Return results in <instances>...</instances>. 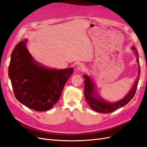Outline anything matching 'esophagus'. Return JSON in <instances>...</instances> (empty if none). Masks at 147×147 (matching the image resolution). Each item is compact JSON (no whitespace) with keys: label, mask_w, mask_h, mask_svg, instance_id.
<instances>
[{"label":"esophagus","mask_w":147,"mask_h":147,"mask_svg":"<svg viewBox=\"0 0 147 147\" xmlns=\"http://www.w3.org/2000/svg\"><path fill=\"white\" fill-rule=\"evenodd\" d=\"M77 69L80 71H84L85 69V65L83 64H79L77 67Z\"/></svg>","instance_id":"obj_1"}]
</instances>
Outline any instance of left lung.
I'll list each match as a JSON object with an SVG mask.
<instances>
[{
  "instance_id": "obj_1",
  "label": "left lung",
  "mask_w": 147,
  "mask_h": 147,
  "mask_svg": "<svg viewBox=\"0 0 147 147\" xmlns=\"http://www.w3.org/2000/svg\"><path fill=\"white\" fill-rule=\"evenodd\" d=\"M131 50L134 52V54L136 56L137 62L138 64V74L131 90L123 99L115 102H109L105 100L97 92L95 88V84L92 82L91 77L87 75H83V78L85 79V80L84 81V97H85V99L88 104L91 107V108L96 111V112L105 113L113 112L114 111L123 107V106L126 105L134 97L139 80L140 68L139 60V56L137 49L134 46H132V47H131Z\"/></svg>"
}]
</instances>
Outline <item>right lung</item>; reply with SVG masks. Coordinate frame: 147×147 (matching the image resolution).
<instances>
[{
    "label": "right lung",
    "mask_w": 147,
    "mask_h": 147,
    "mask_svg": "<svg viewBox=\"0 0 147 147\" xmlns=\"http://www.w3.org/2000/svg\"><path fill=\"white\" fill-rule=\"evenodd\" d=\"M28 39L21 40L11 53L9 77L16 99L27 107L43 112L58 101L74 68H47L35 61L29 52Z\"/></svg>",
    "instance_id": "1"
}]
</instances>
